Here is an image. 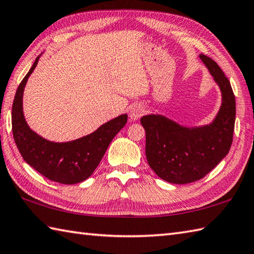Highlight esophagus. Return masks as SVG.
I'll return each instance as SVG.
<instances>
[{"label": "esophagus", "instance_id": "34e87169", "mask_svg": "<svg viewBox=\"0 0 254 254\" xmlns=\"http://www.w3.org/2000/svg\"><path fill=\"white\" fill-rule=\"evenodd\" d=\"M144 108L141 105H133L128 111V116L132 121H136L143 116Z\"/></svg>", "mask_w": 254, "mask_h": 254}]
</instances>
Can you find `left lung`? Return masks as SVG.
<instances>
[{
  "label": "left lung",
  "mask_w": 254,
  "mask_h": 254,
  "mask_svg": "<svg viewBox=\"0 0 254 254\" xmlns=\"http://www.w3.org/2000/svg\"><path fill=\"white\" fill-rule=\"evenodd\" d=\"M199 59L222 94V104L213 121L187 127L158 113L141 118L149 167L161 179L176 185L202 179L226 157L233 143L236 100L230 82L212 59L204 55Z\"/></svg>",
  "instance_id": "obj_1"
}]
</instances>
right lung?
Instances as JSON below:
<instances>
[{"label":"right lung","instance_id":"add662e5","mask_svg":"<svg viewBox=\"0 0 254 254\" xmlns=\"http://www.w3.org/2000/svg\"><path fill=\"white\" fill-rule=\"evenodd\" d=\"M41 55L21 80L12 107L13 135L24 160L48 179L63 185H75L87 179L104 157L109 144L126 126L127 115L102 124L93 133L68 142H53L32 131L23 110L25 86L35 71Z\"/></svg>","mask_w":254,"mask_h":254}]
</instances>
